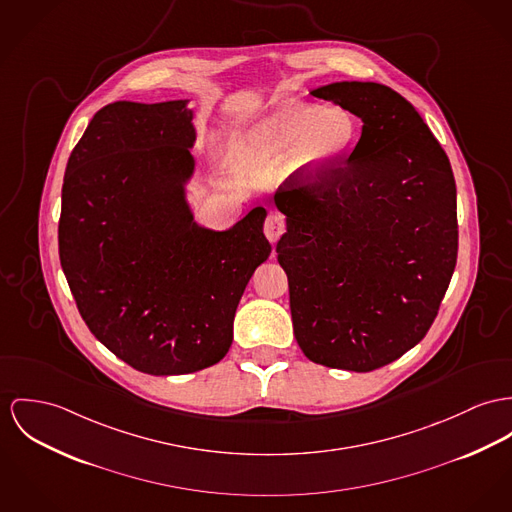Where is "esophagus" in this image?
<instances>
[{
	"mask_svg": "<svg viewBox=\"0 0 512 512\" xmlns=\"http://www.w3.org/2000/svg\"><path fill=\"white\" fill-rule=\"evenodd\" d=\"M263 230H265L267 239H269L271 243H275V241H278V237L284 234V220H282L278 214H269L267 220H265Z\"/></svg>",
	"mask_w": 512,
	"mask_h": 512,
	"instance_id": "obj_1",
	"label": "esophagus"
}]
</instances>
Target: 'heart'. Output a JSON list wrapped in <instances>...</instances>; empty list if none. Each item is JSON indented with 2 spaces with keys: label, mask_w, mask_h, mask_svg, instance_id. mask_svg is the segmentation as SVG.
Instances as JSON below:
<instances>
[{
  "label": "heart",
  "mask_w": 512,
  "mask_h": 512,
  "mask_svg": "<svg viewBox=\"0 0 512 512\" xmlns=\"http://www.w3.org/2000/svg\"><path fill=\"white\" fill-rule=\"evenodd\" d=\"M358 138L349 109L286 101L228 134L224 154L237 175H257L284 159L288 181L312 183L347 158Z\"/></svg>",
  "instance_id": "obj_1"
}]
</instances>
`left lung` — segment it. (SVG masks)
Wrapping results in <instances>:
<instances>
[{"label": "left lung", "mask_w": 512, "mask_h": 512, "mask_svg": "<svg viewBox=\"0 0 512 512\" xmlns=\"http://www.w3.org/2000/svg\"><path fill=\"white\" fill-rule=\"evenodd\" d=\"M362 120L349 159L276 208L296 341L312 362L370 372L433 325L458 255L448 156L413 105L374 81L310 91Z\"/></svg>", "instance_id": "obj_1"}]
</instances>
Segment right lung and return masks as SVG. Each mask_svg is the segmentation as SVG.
<instances>
[{
	"label": "right lung",
	"instance_id": "add662e5",
	"mask_svg": "<svg viewBox=\"0 0 512 512\" xmlns=\"http://www.w3.org/2000/svg\"><path fill=\"white\" fill-rule=\"evenodd\" d=\"M193 118L189 99L103 107L62 187L60 263L79 314L111 353L152 376L226 356L243 290L271 255L263 206L224 232L195 220Z\"/></svg>",
	"mask_w": 512,
	"mask_h": 512
}]
</instances>
